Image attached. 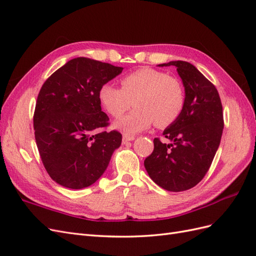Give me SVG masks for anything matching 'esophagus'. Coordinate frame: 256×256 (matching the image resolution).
<instances>
[{"label": "esophagus", "mask_w": 256, "mask_h": 256, "mask_svg": "<svg viewBox=\"0 0 256 256\" xmlns=\"http://www.w3.org/2000/svg\"><path fill=\"white\" fill-rule=\"evenodd\" d=\"M134 140V136H128V134H124L122 136V142L126 143L128 141H132Z\"/></svg>", "instance_id": "esophagus-1"}]
</instances>
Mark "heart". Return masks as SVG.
<instances>
[{"mask_svg": "<svg viewBox=\"0 0 256 256\" xmlns=\"http://www.w3.org/2000/svg\"><path fill=\"white\" fill-rule=\"evenodd\" d=\"M122 88L111 83L102 85L98 92L100 104L112 118H118L134 104L136 109L115 122L125 134L145 130L156 122L164 128L175 122L186 106V90L174 76L150 67H143L124 76Z\"/></svg>", "mask_w": 256, "mask_h": 256, "instance_id": "heart-1", "label": "heart"}]
</instances>
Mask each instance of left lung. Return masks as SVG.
I'll return each mask as SVG.
<instances>
[{
    "label": "left lung",
    "mask_w": 256,
    "mask_h": 256,
    "mask_svg": "<svg viewBox=\"0 0 256 256\" xmlns=\"http://www.w3.org/2000/svg\"><path fill=\"white\" fill-rule=\"evenodd\" d=\"M186 90L184 109L164 131L162 142L154 138V150L144 160L150 177L161 188L180 192L203 180L220 145L224 126L222 104L214 85L188 62L173 60Z\"/></svg>",
    "instance_id": "8db88e82"
}]
</instances>
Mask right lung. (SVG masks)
Returning a JSON list of instances; mask_svg holds the SVG:
<instances>
[{
  "instance_id": "add662e5",
  "label": "right lung",
  "mask_w": 256,
  "mask_h": 256,
  "mask_svg": "<svg viewBox=\"0 0 256 256\" xmlns=\"http://www.w3.org/2000/svg\"><path fill=\"white\" fill-rule=\"evenodd\" d=\"M122 67L86 58H72L44 81L34 111L35 140L49 176L69 189H83L104 174L122 143L106 131L98 92Z\"/></svg>"
}]
</instances>
